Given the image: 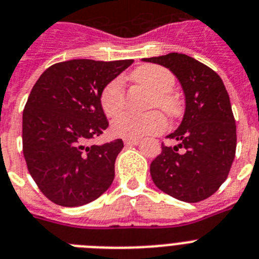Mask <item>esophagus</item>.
<instances>
[{"mask_svg": "<svg viewBox=\"0 0 259 259\" xmlns=\"http://www.w3.org/2000/svg\"><path fill=\"white\" fill-rule=\"evenodd\" d=\"M141 142V140H125L126 146H137Z\"/></svg>", "mask_w": 259, "mask_h": 259, "instance_id": "34e87169", "label": "esophagus"}]
</instances>
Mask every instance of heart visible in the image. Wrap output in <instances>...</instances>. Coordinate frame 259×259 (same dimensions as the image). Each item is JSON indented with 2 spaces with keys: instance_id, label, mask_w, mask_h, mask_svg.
I'll return each instance as SVG.
<instances>
[{
  "instance_id": "1",
  "label": "heart",
  "mask_w": 259,
  "mask_h": 259,
  "mask_svg": "<svg viewBox=\"0 0 259 259\" xmlns=\"http://www.w3.org/2000/svg\"><path fill=\"white\" fill-rule=\"evenodd\" d=\"M130 79L136 84L145 87L153 93L150 106L159 108L170 118H175L180 113L178 100L171 95L175 85V76L170 69L156 64H145L134 69ZM125 105V91L122 81L113 80L104 88L101 93V106L106 116L118 114ZM166 118L159 112H150L146 114L123 113L112 123L113 133L126 140H138L146 136L160 134L166 129Z\"/></svg>"
}]
</instances>
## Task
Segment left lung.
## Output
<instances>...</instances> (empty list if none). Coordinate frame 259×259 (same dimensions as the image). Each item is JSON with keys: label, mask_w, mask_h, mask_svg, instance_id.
Returning <instances> with one entry per match:
<instances>
[{"label": "left lung", "mask_w": 259, "mask_h": 259, "mask_svg": "<svg viewBox=\"0 0 259 259\" xmlns=\"http://www.w3.org/2000/svg\"><path fill=\"white\" fill-rule=\"evenodd\" d=\"M143 62L170 69L186 97L182 123L167 136L178 145L162 143V153L150 164L154 184L186 203L208 199L227 180L236 155V121L223 80L205 64L178 52Z\"/></svg>", "instance_id": "1"}]
</instances>
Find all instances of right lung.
Returning <instances> with one entry per match:
<instances>
[{
	"label": "right lung",
	"mask_w": 259,
	"mask_h": 259,
	"mask_svg": "<svg viewBox=\"0 0 259 259\" xmlns=\"http://www.w3.org/2000/svg\"><path fill=\"white\" fill-rule=\"evenodd\" d=\"M133 60L56 63L32 87L22 117L23 155L39 190L62 207L96 200L114 179L122 140L87 143L109 126L101 93Z\"/></svg>",
	"instance_id": "1"
}]
</instances>
